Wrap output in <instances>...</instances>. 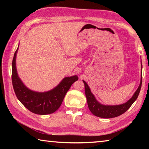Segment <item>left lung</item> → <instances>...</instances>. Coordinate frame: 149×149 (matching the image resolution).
I'll list each match as a JSON object with an SVG mask.
<instances>
[{
    "instance_id": "8db88e82",
    "label": "left lung",
    "mask_w": 149,
    "mask_h": 149,
    "mask_svg": "<svg viewBox=\"0 0 149 149\" xmlns=\"http://www.w3.org/2000/svg\"><path fill=\"white\" fill-rule=\"evenodd\" d=\"M141 70H142V64H141ZM83 82L85 85V93L87 98L88 107L92 114L97 117L111 118L119 116L123 114L129 109L133 103L137 99L142 85V75L141 77L140 84L132 97L126 102L119 105H105L100 103L96 99L95 95L92 93L87 83L84 80H83Z\"/></svg>"
}]
</instances>
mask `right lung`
I'll use <instances>...</instances> for the list:
<instances>
[{
    "label": "right lung",
    "instance_id": "obj_1",
    "mask_svg": "<svg viewBox=\"0 0 149 149\" xmlns=\"http://www.w3.org/2000/svg\"><path fill=\"white\" fill-rule=\"evenodd\" d=\"M18 47L14 53L12 65V85L17 99L34 114L40 115L52 114L61 106L68 91L78 79L77 75L65 77L57 86L48 91L37 92L29 89L24 85L17 74L16 55Z\"/></svg>",
    "mask_w": 149,
    "mask_h": 149
}]
</instances>
